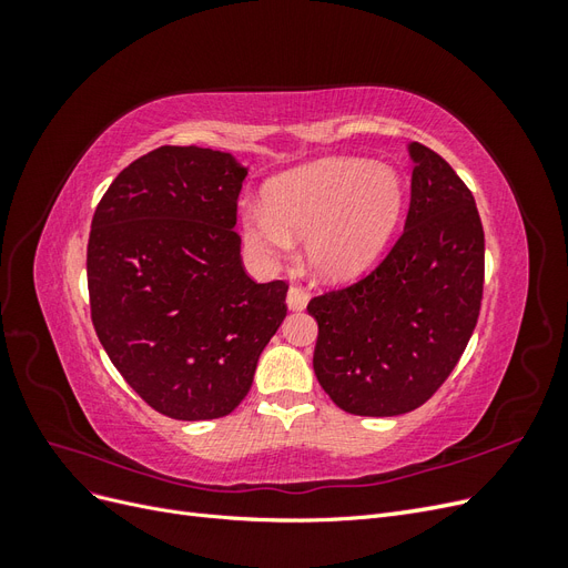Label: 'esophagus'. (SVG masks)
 Listing matches in <instances>:
<instances>
[{"label": "esophagus", "mask_w": 568, "mask_h": 568, "mask_svg": "<svg viewBox=\"0 0 568 568\" xmlns=\"http://www.w3.org/2000/svg\"><path fill=\"white\" fill-rule=\"evenodd\" d=\"M311 301V294L303 286H291L288 294H286V305L291 311H303V307Z\"/></svg>", "instance_id": "esophagus-1"}]
</instances>
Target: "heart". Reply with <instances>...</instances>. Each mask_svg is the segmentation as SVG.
<instances>
[{
	"label": "heart",
	"mask_w": 568,
	"mask_h": 568,
	"mask_svg": "<svg viewBox=\"0 0 568 568\" xmlns=\"http://www.w3.org/2000/svg\"><path fill=\"white\" fill-rule=\"evenodd\" d=\"M405 201L400 175L363 159H324L272 180L265 205L242 213L246 246L265 263L284 257L294 236L322 280H351L367 270L398 225Z\"/></svg>",
	"instance_id": "1"
}]
</instances>
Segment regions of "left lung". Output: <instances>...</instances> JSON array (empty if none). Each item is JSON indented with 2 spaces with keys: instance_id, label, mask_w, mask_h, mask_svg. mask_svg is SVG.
<instances>
[{
  "instance_id": "obj_1",
  "label": "left lung",
  "mask_w": 568,
  "mask_h": 568,
  "mask_svg": "<svg viewBox=\"0 0 568 568\" xmlns=\"http://www.w3.org/2000/svg\"><path fill=\"white\" fill-rule=\"evenodd\" d=\"M405 230L363 280L307 303L317 320L320 386L359 417L417 409L467 348L484 298V225L469 186L436 151L412 142Z\"/></svg>"
}]
</instances>
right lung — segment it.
<instances>
[{
  "label": "right lung",
  "mask_w": 568,
  "mask_h": 568,
  "mask_svg": "<svg viewBox=\"0 0 568 568\" xmlns=\"http://www.w3.org/2000/svg\"><path fill=\"white\" fill-rule=\"evenodd\" d=\"M248 170L232 153L159 146L101 196L88 244L94 332L161 415L225 417L286 317L288 284L253 282L234 232Z\"/></svg>",
  "instance_id": "obj_1"
}]
</instances>
